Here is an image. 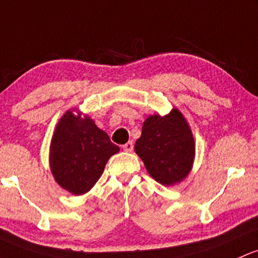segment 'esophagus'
<instances>
[{
    "label": "esophagus",
    "mask_w": 258,
    "mask_h": 258,
    "mask_svg": "<svg viewBox=\"0 0 258 258\" xmlns=\"http://www.w3.org/2000/svg\"><path fill=\"white\" fill-rule=\"evenodd\" d=\"M122 148H123L124 152H132V151H134V143H132V142L124 143L122 146Z\"/></svg>",
    "instance_id": "34e87169"
}]
</instances>
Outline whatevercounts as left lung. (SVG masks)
I'll return each instance as SVG.
<instances>
[{
	"label": "left lung",
	"instance_id": "obj_1",
	"mask_svg": "<svg viewBox=\"0 0 258 258\" xmlns=\"http://www.w3.org/2000/svg\"><path fill=\"white\" fill-rule=\"evenodd\" d=\"M135 152L157 182L174 186L187 177L196 155L191 127L177 107L169 114L149 115L136 141Z\"/></svg>",
	"mask_w": 258,
	"mask_h": 258
}]
</instances>
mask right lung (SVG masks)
Masks as SVG:
<instances>
[{"label":"right lung","instance_id":"right-lung-1","mask_svg":"<svg viewBox=\"0 0 258 258\" xmlns=\"http://www.w3.org/2000/svg\"><path fill=\"white\" fill-rule=\"evenodd\" d=\"M118 151L94 120L73 107L61 116L51 138V174L62 188L81 196L92 189Z\"/></svg>","mask_w":258,"mask_h":258}]
</instances>
